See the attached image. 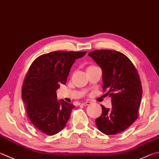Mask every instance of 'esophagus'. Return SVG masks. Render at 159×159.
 Wrapping results in <instances>:
<instances>
[{"mask_svg":"<svg viewBox=\"0 0 159 159\" xmlns=\"http://www.w3.org/2000/svg\"><path fill=\"white\" fill-rule=\"evenodd\" d=\"M91 103H92L91 102H83L81 104L83 106H89V105H90Z\"/></svg>","mask_w":159,"mask_h":159,"instance_id":"obj_1","label":"esophagus"}]
</instances>
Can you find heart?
<instances>
[{"instance_id": "b5f03b06", "label": "heart", "mask_w": 159, "mask_h": 159, "mask_svg": "<svg viewBox=\"0 0 159 159\" xmlns=\"http://www.w3.org/2000/svg\"><path fill=\"white\" fill-rule=\"evenodd\" d=\"M89 67H90V66H89Z\"/></svg>"}]
</instances>
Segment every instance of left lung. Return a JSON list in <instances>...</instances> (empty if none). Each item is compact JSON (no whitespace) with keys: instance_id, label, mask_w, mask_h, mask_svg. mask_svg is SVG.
Listing matches in <instances>:
<instances>
[{"instance_id":"1","label":"left lung","mask_w":159,"mask_h":159,"mask_svg":"<svg viewBox=\"0 0 159 159\" xmlns=\"http://www.w3.org/2000/svg\"><path fill=\"white\" fill-rule=\"evenodd\" d=\"M102 68L103 91L111 97L112 107L103 105L102 114L95 122L106 135H115L129 127L138 117L143 88L135 66L125 54L116 51L95 50L89 52Z\"/></svg>"}]
</instances>
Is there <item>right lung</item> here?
<instances>
[{
	"instance_id": "right-lung-1",
	"label": "right lung",
	"mask_w": 159,
	"mask_h": 159,
	"mask_svg": "<svg viewBox=\"0 0 159 159\" xmlns=\"http://www.w3.org/2000/svg\"><path fill=\"white\" fill-rule=\"evenodd\" d=\"M86 51H54L34 60L22 85V100L32 124L53 135L65 127L74 106L57 100L56 90L65 84L71 66Z\"/></svg>"
}]
</instances>
